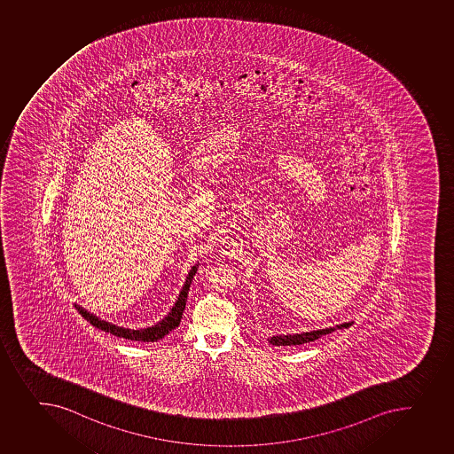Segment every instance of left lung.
I'll use <instances>...</instances> for the list:
<instances>
[{
  "label": "left lung",
  "mask_w": 454,
  "mask_h": 454,
  "mask_svg": "<svg viewBox=\"0 0 454 454\" xmlns=\"http://www.w3.org/2000/svg\"><path fill=\"white\" fill-rule=\"evenodd\" d=\"M352 323H343L340 326H336L338 329L342 327L351 326ZM336 331L335 327H329V329H322V331L307 332V333H301V335H286V336H273L270 340V343L278 345V347H291V345H302V343L313 342V340L322 338L323 335H329L332 332Z\"/></svg>",
  "instance_id": "1"
}]
</instances>
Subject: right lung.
Returning a JSON list of instances; mask_svg holds the SVG:
<instances>
[{"instance_id": "1", "label": "right lung", "mask_w": 454, "mask_h": 454, "mask_svg": "<svg viewBox=\"0 0 454 454\" xmlns=\"http://www.w3.org/2000/svg\"><path fill=\"white\" fill-rule=\"evenodd\" d=\"M198 271V265H194L193 269L190 270L189 276L185 278L184 286L181 291L178 300H176L174 309L171 313L168 314L167 317L163 318L162 322L158 323L156 326L147 327V329H141V331H131V329H122V327H116L111 323L103 322L100 318L96 317L93 314H90L87 309H82L81 307H76L80 311L81 316L93 325L98 329L112 333V335L123 338L128 340H137V342H156V340H162L163 336L168 335L169 332L174 331L176 327L180 325L181 317H183V311L185 309V302H187V294L190 291V285L193 280V276Z\"/></svg>"}]
</instances>
